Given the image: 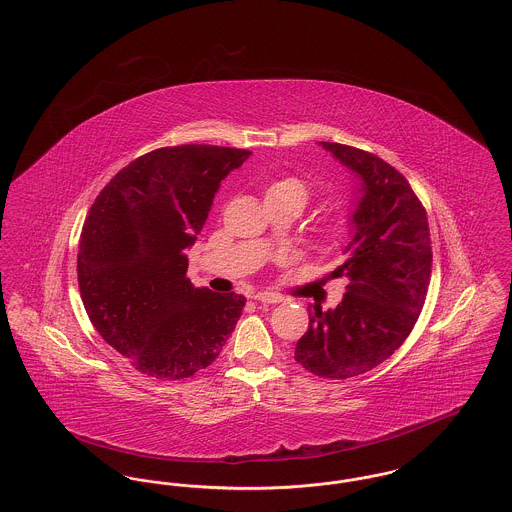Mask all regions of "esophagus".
Instances as JSON below:
<instances>
[{
    "instance_id": "1",
    "label": "esophagus",
    "mask_w": 512,
    "mask_h": 512,
    "mask_svg": "<svg viewBox=\"0 0 512 512\" xmlns=\"http://www.w3.org/2000/svg\"><path fill=\"white\" fill-rule=\"evenodd\" d=\"M253 299H255V301H259V303H270V305H276V303H280V301H282V297H280V295L268 292L257 293Z\"/></svg>"
}]
</instances>
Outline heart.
<instances>
[{
  "instance_id": "b5f03b06",
  "label": "heart",
  "mask_w": 512,
  "mask_h": 512,
  "mask_svg": "<svg viewBox=\"0 0 512 512\" xmlns=\"http://www.w3.org/2000/svg\"><path fill=\"white\" fill-rule=\"evenodd\" d=\"M274 195H299L305 203L309 197V188L303 180L288 176V178H280L268 186L267 197H274Z\"/></svg>"
}]
</instances>
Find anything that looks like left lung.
<instances>
[{
	"label": "left lung",
	"mask_w": 512,
	"mask_h": 512,
	"mask_svg": "<svg viewBox=\"0 0 512 512\" xmlns=\"http://www.w3.org/2000/svg\"><path fill=\"white\" fill-rule=\"evenodd\" d=\"M361 178L347 259L336 268L347 278L332 311H309V330L295 345V361L320 378L345 380L391 357L422 311L432 242L426 209L407 178L378 155L320 142Z\"/></svg>",
	"instance_id": "left-lung-1"
}]
</instances>
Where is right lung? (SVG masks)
Instances as JSON below:
<instances>
[{"label": "right lung", "mask_w": 512, "mask_h": 512, "mask_svg": "<svg viewBox=\"0 0 512 512\" xmlns=\"http://www.w3.org/2000/svg\"><path fill=\"white\" fill-rule=\"evenodd\" d=\"M251 155L236 147H159L99 192L78 244V288L99 336L142 374L182 380L207 368L242 315L244 295L194 288V245L220 180Z\"/></svg>", "instance_id": "obj_1"}]
</instances>
